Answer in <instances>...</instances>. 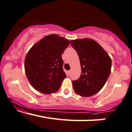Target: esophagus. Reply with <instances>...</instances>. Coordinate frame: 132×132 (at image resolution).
<instances>
[{
  "label": "esophagus",
  "mask_w": 132,
  "mask_h": 132,
  "mask_svg": "<svg viewBox=\"0 0 132 132\" xmlns=\"http://www.w3.org/2000/svg\"><path fill=\"white\" fill-rule=\"evenodd\" d=\"M70 73H71V71H70V70H69V71L67 72V75H68V76H69Z\"/></svg>",
  "instance_id": "obj_1"
}]
</instances>
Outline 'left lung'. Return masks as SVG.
I'll return each mask as SVG.
<instances>
[{"label": "left lung", "instance_id": "8db88e82", "mask_svg": "<svg viewBox=\"0 0 132 132\" xmlns=\"http://www.w3.org/2000/svg\"><path fill=\"white\" fill-rule=\"evenodd\" d=\"M79 57L81 74L73 80L75 92L82 97H91L99 92L111 72V59L100 45L90 38L70 41Z\"/></svg>", "mask_w": 132, "mask_h": 132}]
</instances>
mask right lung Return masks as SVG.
I'll return each mask as SVG.
<instances>
[{
  "mask_svg": "<svg viewBox=\"0 0 132 132\" xmlns=\"http://www.w3.org/2000/svg\"><path fill=\"white\" fill-rule=\"evenodd\" d=\"M70 41L56 34L47 35L31 47L25 59V71L37 91L52 94L59 89L66 77L62 54Z\"/></svg>",
  "mask_w": 132,
  "mask_h": 132,
  "instance_id": "add662e5",
  "label": "right lung"
}]
</instances>
